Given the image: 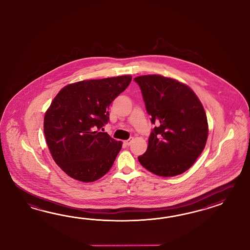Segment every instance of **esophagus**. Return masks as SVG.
Segmentation results:
<instances>
[{
    "mask_svg": "<svg viewBox=\"0 0 250 250\" xmlns=\"http://www.w3.org/2000/svg\"><path fill=\"white\" fill-rule=\"evenodd\" d=\"M132 141H133V138L131 137V138H129L128 140H125V141L124 143H125L126 146H130Z\"/></svg>",
    "mask_w": 250,
    "mask_h": 250,
    "instance_id": "34e87169",
    "label": "esophagus"
}]
</instances>
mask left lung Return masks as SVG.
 <instances>
[{
	"label": "left lung",
	"instance_id": "obj_1",
	"mask_svg": "<svg viewBox=\"0 0 250 250\" xmlns=\"http://www.w3.org/2000/svg\"><path fill=\"white\" fill-rule=\"evenodd\" d=\"M152 130L138 161L156 176H175L190 168L205 148L208 125L201 102L190 88L161 75L135 77Z\"/></svg>",
	"mask_w": 250,
	"mask_h": 250
}]
</instances>
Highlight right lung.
<instances>
[{"label": "right lung", "instance_id": "1", "mask_svg": "<svg viewBox=\"0 0 250 250\" xmlns=\"http://www.w3.org/2000/svg\"><path fill=\"white\" fill-rule=\"evenodd\" d=\"M123 75L68 84L48 108L43 132L55 163L64 173L82 182L104 176L122 148L100 129L109 122V106L131 83Z\"/></svg>", "mask_w": 250, "mask_h": 250}]
</instances>
